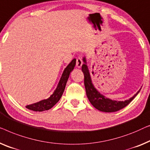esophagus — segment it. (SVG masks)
Here are the masks:
<instances>
[{
    "label": "esophagus",
    "instance_id": "esophagus-1",
    "mask_svg": "<svg viewBox=\"0 0 150 150\" xmlns=\"http://www.w3.org/2000/svg\"><path fill=\"white\" fill-rule=\"evenodd\" d=\"M82 64H83V62H82V60L80 58H77V60H76V67L79 68V67H81Z\"/></svg>",
    "mask_w": 150,
    "mask_h": 150
}]
</instances>
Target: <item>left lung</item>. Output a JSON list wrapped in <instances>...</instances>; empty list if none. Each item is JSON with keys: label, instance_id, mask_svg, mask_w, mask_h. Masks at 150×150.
Here are the masks:
<instances>
[{"label": "left lung", "instance_id": "8db88e82", "mask_svg": "<svg viewBox=\"0 0 150 150\" xmlns=\"http://www.w3.org/2000/svg\"><path fill=\"white\" fill-rule=\"evenodd\" d=\"M83 61L84 63L81 67V70L84 75V85H85L86 95H87L90 103L98 110L107 113L119 111L127 106L140 92V90H139L133 96L128 100L124 101L111 100L110 98H107L106 96L100 94L92 83L91 76H90L89 69L87 66L86 57L83 58Z\"/></svg>", "mask_w": 150, "mask_h": 150}]
</instances>
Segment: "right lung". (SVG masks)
I'll use <instances>...</instances> for the list:
<instances>
[{
    "mask_svg": "<svg viewBox=\"0 0 150 150\" xmlns=\"http://www.w3.org/2000/svg\"><path fill=\"white\" fill-rule=\"evenodd\" d=\"M75 64L76 59L74 58L69 63L68 66L64 69L60 81L58 82V86H57V88L54 90L53 94L49 98L40 100L39 102L33 103V104L26 105V108L34 111H43L49 110L50 109L53 107L58 102L61 96H62L63 92L64 91L67 82L68 81L69 75H70L71 71L73 70V69L75 68Z\"/></svg>",
    "mask_w": 150,
    "mask_h": 150,
    "instance_id": "1",
    "label": "right lung"
}]
</instances>
